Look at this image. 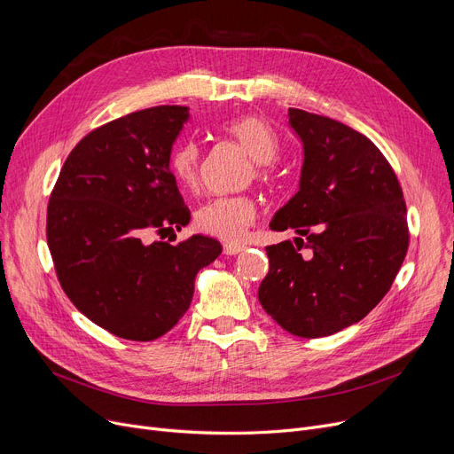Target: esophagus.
<instances>
[{
  "instance_id": "obj_1",
  "label": "esophagus",
  "mask_w": 454,
  "mask_h": 454,
  "mask_svg": "<svg viewBox=\"0 0 454 454\" xmlns=\"http://www.w3.org/2000/svg\"><path fill=\"white\" fill-rule=\"evenodd\" d=\"M243 250H245V245H241V243H226L224 245V254L226 255H237Z\"/></svg>"
}]
</instances>
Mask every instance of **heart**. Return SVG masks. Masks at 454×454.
<instances>
[{"label":"heart","instance_id":"b5f03b06","mask_svg":"<svg viewBox=\"0 0 454 454\" xmlns=\"http://www.w3.org/2000/svg\"><path fill=\"white\" fill-rule=\"evenodd\" d=\"M223 130L239 141V145L257 161V175L267 173V163L278 156L279 141L263 119L245 115L230 119ZM200 169V147L195 141H184L169 156V171L184 187H195ZM255 219V202L248 195H221L204 202L195 211V226L224 241L241 239Z\"/></svg>","mask_w":454,"mask_h":454}]
</instances>
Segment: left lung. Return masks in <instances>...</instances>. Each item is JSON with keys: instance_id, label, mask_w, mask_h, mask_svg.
I'll list each match as a JSON object with an SVG mask.
<instances>
[{"instance_id": "left-lung-1", "label": "left lung", "mask_w": 454, "mask_h": 454, "mask_svg": "<svg viewBox=\"0 0 454 454\" xmlns=\"http://www.w3.org/2000/svg\"><path fill=\"white\" fill-rule=\"evenodd\" d=\"M289 123L303 145L300 189L270 228L294 230L296 247H267L257 298L285 331L318 339L363 320L390 291L409 248L407 206L366 136L300 108Z\"/></svg>"}]
</instances>
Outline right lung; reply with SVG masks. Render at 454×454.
Here are the masks:
<instances>
[{
	"mask_svg": "<svg viewBox=\"0 0 454 454\" xmlns=\"http://www.w3.org/2000/svg\"><path fill=\"white\" fill-rule=\"evenodd\" d=\"M187 106H153L84 136L64 161L47 204V247L66 296L93 324L149 342L189 309L195 278L223 252L204 235L169 245L191 213L169 171Z\"/></svg>",
	"mask_w": 454,
	"mask_h": 454,
	"instance_id": "1",
	"label": "right lung"
}]
</instances>
